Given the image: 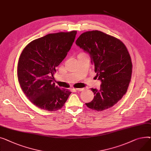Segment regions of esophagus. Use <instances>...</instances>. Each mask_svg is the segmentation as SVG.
I'll return each instance as SVG.
<instances>
[{
    "label": "esophagus",
    "mask_w": 151,
    "mask_h": 151,
    "mask_svg": "<svg viewBox=\"0 0 151 151\" xmlns=\"http://www.w3.org/2000/svg\"><path fill=\"white\" fill-rule=\"evenodd\" d=\"M74 90L77 91H83L84 90V88H74Z\"/></svg>",
    "instance_id": "1"
}]
</instances>
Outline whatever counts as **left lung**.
<instances>
[{
  "label": "left lung",
  "instance_id": "obj_1",
  "mask_svg": "<svg viewBox=\"0 0 151 151\" xmlns=\"http://www.w3.org/2000/svg\"><path fill=\"white\" fill-rule=\"evenodd\" d=\"M76 44L90 54L96 77L102 83L100 90L91 88L94 97L86 103L96 111L109 109L127 92L132 73L131 58L121 40L98 30L80 35Z\"/></svg>",
  "mask_w": 151,
  "mask_h": 151
}]
</instances>
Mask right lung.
<instances>
[{"mask_svg": "<svg viewBox=\"0 0 151 151\" xmlns=\"http://www.w3.org/2000/svg\"><path fill=\"white\" fill-rule=\"evenodd\" d=\"M77 31L50 33L35 40L22 50L17 78L27 97L37 107L50 111L61 109L71 93L53 82L56 68L66 57Z\"/></svg>", "mask_w": 151, "mask_h": 151, "instance_id": "obj_1", "label": "right lung"}]
</instances>
